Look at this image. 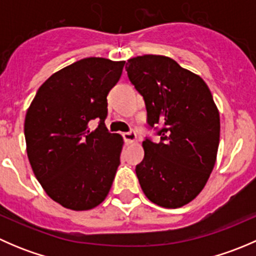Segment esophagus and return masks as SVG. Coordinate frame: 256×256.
<instances>
[{
	"label": "esophagus",
	"mask_w": 256,
	"mask_h": 256,
	"mask_svg": "<svg viewBox=\"0 0 256 256\" xmlns=\"http://www.w3.org/2000/svg\"><path fill=\"white\" fill-rule=\"evenodd\" d=\"M122 136H124V140H125L128 144L135 142L136 138H138V136H136V134L134 132V131H128V132H124Z\"/></svg>",
	"instance_id": "obj_1"
}]
</instances>
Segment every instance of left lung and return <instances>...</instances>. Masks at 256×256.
Listing matches in <instances>:
<instances>
[{
	"mask_svg": "<svg viewBox=\"0 0 256 256\" xmlns=\"http://www.w3.org/2000/svg\"><path fill=\"white\" fill-rule=\"evenodd\" d=\"M144 96L147 124L161 126V141L142 142L144 157L136 174L144 196L164 208H180L204 188L220 136V118L212 92L197 74L164 56H135L125 66Z\"/></svg>",
	"mask_w": 256,
	"mask_h": 256,
	"instance_id": "obj_1",
	"label": "left lung"
}]
</instances>
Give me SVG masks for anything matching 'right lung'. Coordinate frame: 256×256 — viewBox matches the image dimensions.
<instances>
[{"mask_svg":"<svg viewBox=\"0 0 256 256\" xmlns=\"http://www.w3.org/2000/svg\"><path fill=\"white\" fill-rule=\"evenodd\" d=\"M125 62L80 59L40 85L26 114L27 156L46 193L72 210H89L106 198L124 140L105 126L106 96ZM92 120L100 121L94 132Z\"/></svg>","mask_w":256,"mask_h":256,"instance_id":"add662e5","label":"right lung"}]
</instances>
